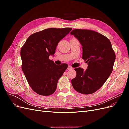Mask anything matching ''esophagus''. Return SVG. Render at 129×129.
<instances>
[{"label":"esophagus","mask_w":129,"mask_h":129,"mask_svg":"<svg viewBox=\"0 0 129 129\" xmlns=\"http://www.w3.org/2000/svg\"><path fill=\"white\" fill-rule=\"evenodd\" d=\"M73 69V68L72 67H71V66H68V68H67V69L68 70H72V69Z\"/></svg>","instance_id":"esophagus-1"}]
</instances>
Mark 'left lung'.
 I'll list each match as a JSON object with an SVG mask.
<instances>
[{
    "label": "left lung",
    "instance_id": "left-lung-1",
    "mask_svg": "<svg viewBox=\"0 0 129 129\" xmlns=\"http://www.w3.org/2000/svg\"><path fill=\"white\" fill-rule=\"evenodd\" d=\"M74 35L82 46V58L88 63L84 71L76 68V77L72 80L74 89L82 94H91L99 90L112 72L115 53L108 39L95 31L75 29Z\"/></svg>",
    "mask_w": 129,
    "mask_h": 129
}]
</instances>
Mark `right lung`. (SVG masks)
<instances>
[{
    "label": "right lung",
    "mask_w": 129,
    "mask_h": 129,
    "mask_svg": "<svg viewBox=\"0 0 129 129\" xmlns=\"http://www.w3.org/2000/svg\"><path fill=\"white\" fill-rule=\"evenodd\" d=\"M72 28L45 29L28 38L21 49V68L30 88L38 94L49 96L55 92L58 79L68 64L58 66L50 60L59 41Z\"/></svg>",
    "instance_id": "obj_1"
}]
</instances>
